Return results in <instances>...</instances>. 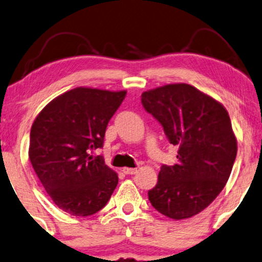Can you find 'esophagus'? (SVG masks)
Here are the masks:
<instances>
[{
  "instance_id": "1",
  "label": "esophagus",
  "mask_w": 262,
  "mask_h": 262,
  "mask_svg": "<svg viewBox=\"0 0 262 262\" xmlns=\"http://www.w3.org/2000/svg\"><path fill=\"white\" fill-rule=\"evenodd\" d=\"M122 172H124L125 175H135V173L137 172V169H132V167H124V169H122Z\"/></svg>"
}]
</instances>
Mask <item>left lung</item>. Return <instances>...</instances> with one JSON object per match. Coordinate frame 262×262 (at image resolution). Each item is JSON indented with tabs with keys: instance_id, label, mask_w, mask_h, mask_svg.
<instances>
[{
	"instance_id": "8db88e82",
	"label": "left lung",
	"mask_w": 262,
	"mask_h": 262,
	"mask_svg": "<svg viewBox=\"0 0 262 262\" xmlns=\"http://www.w3.org/2000/svg\"><path fill=\"white\" fill-rule=\"evenodd\" d=\"M142 104L179 147L175 165L160 167L148 192L160 214L183 220L214 202L231 175L237 140L225 106L188 83H170L142 93Z\"/></svg>"
}]
</instances>
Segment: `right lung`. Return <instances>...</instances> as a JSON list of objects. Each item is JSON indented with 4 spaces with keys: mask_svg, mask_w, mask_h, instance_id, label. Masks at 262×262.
<instances>
[{
    "mask_svg": "<svg viewBox=\"0 0 262 262\" xmlns=\"http://www.w3.org/2000/svg\"><path fill=\"white\" fill-rule=\"evenodd\" d=\"M125 96L76 87L48 103L31 126L29 159L54 204L68 214H96L118 185V173L92 151L103 147L106 125Z\"/></svg>",
    "mask_w": 262,
    "mask_h": 262,
    "instance_id": "obj_1",
    "label": "right lung"
}]
</instances>
